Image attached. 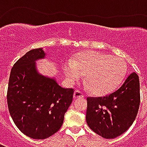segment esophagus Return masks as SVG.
Segmentation results:
<instances>
[{
  "instance_id": "1",
  "label": "esophagus",
  "mask_w": 147,
  "mask_h": 147,
  "mask_svg": "<svg viewBox=\"0 0 147 147\" xmlns=\"http://www.w3.org/2000/svg\"><path fill=\"white\" fill-rule=\"evenodd\" d=\"M74 99H77V98H84V95H83L82 93L79 91V90H76L74 92Z\"/></svg>"
}]
</instances>
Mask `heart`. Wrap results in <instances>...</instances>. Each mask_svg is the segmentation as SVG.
<instances>
[{"mask_svg":"<svg viewBox=\"0 0 147 147\" xmlns=\"http://www.w3.org/2000/svg\"><path fill=\"white\" fill-rule=\"evenodd\" d=\"M127 64L122 58L97 51L81 52L72 61L64 64L65 76L70 81L86 75V82L94 94H109L122 83L127 74Z\"/></svg>","mask_w":147,"mask_h":147,"instance_id":"obj_1","label":"heart"}]
</instances>
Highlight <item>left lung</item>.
<instances>
[{
  "label": "left lung",
  "mask_w": 147,
  "mask_h": 147,
  "mask_svg": "<svg viewBox=\"0 0 147 147\" xmlns=\"http://www.w3.org/2000/svg\"><path fill=\"white\" fill-rule=\"evenodd\" d=\"M86 120L96 134L105 139L117 138L131 126L140 104L139 79L136 72L115 92L104 97H88Z\"/></svg>",
  "instance_id": "left-lung-1"
}]
</instances>
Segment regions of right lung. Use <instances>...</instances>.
I'll return each instance as SVG.
<instances>
[{
	"label": "right lung",
	"mask_w": 147,
	"mask_h": 147,
	"mask_svg": "<svg viewBox=\"0 0 147 147\" xmlns=\"http://www.w3.org/2000/svg\"><path fill=\"white\" fill-rule=\"evenodd\" d=\"M45 57L39 48L20 58L11 68L7 92L15 124L34 139H46L60 130L73 99V89L63 88L55 79L38 73L35 62Z\"/></svg>",
	"instance_id": "1"
}]
</instances>
